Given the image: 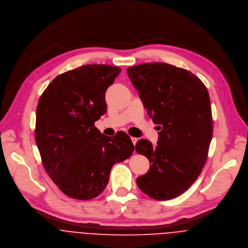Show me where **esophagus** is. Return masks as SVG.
Returning <instances> with one entry per match:
<instances>
[{"mask_svg": "<svg viewBox=\"0 0 248 248\" xmlns=\"http://www.w3.org/2000/svg\"><path fill=\"white\" fill-rule=\"evenodd\" d=\"M131 140H132V142H133L134 145H136L137 142L139 140V139H137V138H131Z\"/></svg>", "mask_w": 248, "mask_h": 248, "instance_id": "34e87169", "label": "esophagus"}]
</instances>
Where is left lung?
<instances>
[{
  "label": "left lung",
  "mask_w": 248,
  "mask_h": 248,
  "mask_svg": "<svg viewBox=\"0 0 248 248\" xmlns=\"http://www.w3.org/2000/svg\"><path fill=\"white\" fill-rule=\"evenodd\" d=\"M127 73L161 129L155 147L146 140L136 145L150 161L149 171L137 178L138 186L154 200H172L195 182L207 159L213 136L209 93L195 74L165 63H145Z\"/></svg>",
  "instance_id": "1"
}]
</instances>
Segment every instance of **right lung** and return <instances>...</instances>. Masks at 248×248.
Wrapping results in <instances>:
<instances>
[{
	"label": "right lung",
	"mask_w": 248,
	"mask_h": 248,
	"mask_svg": "<svg viewBox=\"0 0 248 248\" xmlns=\"http://www.w3.org/2000/svg\"><path fill=\"white\" fill-rule=\"evenodd\" d=\"M121 69L87 65L55 77L36 109L35 141L45 170L68 197L88 201L106 188L113 164L135 146L118 132L102 135L94 122L107 110L105 93Z\"/></svg>",
	"instance_id": "add662e5"
}]
</instances>
